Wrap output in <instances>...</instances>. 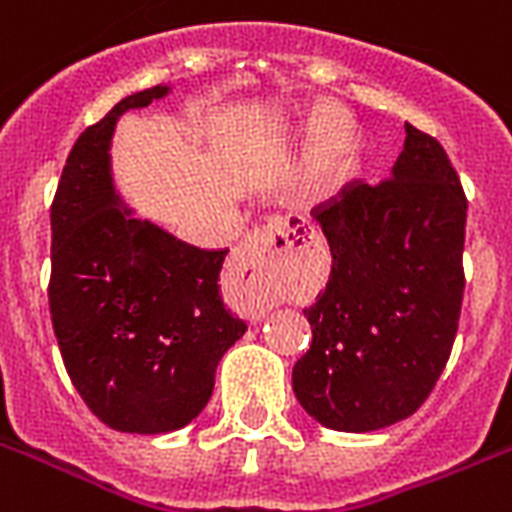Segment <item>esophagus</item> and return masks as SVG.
Instances as JSON below:
<instances>
[{
  "label": "esophagus",
  "instance_id": "esophagus-1",
  "mask_svg": "<svg viewBox=\"0 0 512 512\" xmlns=\"http://www.w3.org/2000/svg\"><path fill=\"white\" fill-rule=\"evenodd\" d=\"M289 249H294V236L292 226L284 220L257 228V231L244 236V242L236 249L231 270L244 289L247 313L260 315L265 310L270 292V273L281 260V255H286Z\"/></svg>",
  "mask_w": 512,
  "mask_h": 512
}]
</instances>
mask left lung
Segmentation results:
<instances>
[{"instance_id":"8db88e82","label":"left lung","mask_w":512,"mask_h":512,"mask_svg":"<svg viewBox=\"0 0 512 512\" xmlns=\"http://www.w3.org/2000/svg\"><path fill=\"white\" fill-rule=\"evenodd\" d=\"M405 134L392 178H355L310 210L334 263L305 307L313 344L292 386L299 405L336 431L413 415L458 334L468 199L442 144L410 123Z\"/></svg>"}]
</instances>
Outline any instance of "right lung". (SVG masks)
I'll return each mask as SVG.
<instances>
[{"instance_id": "right-lung-1", "label": "right lung", "mask_w": 512, "mask_h": 512, "mask_svg": "<svg viewBox=\"0 0 512 512\" xmlns=\"http://www.w3.org/2000/svg\"><path fill=\"white\" fill-rule=\"evenodd\" d=\"M165 91L131 94L86 128L52 199L47 292L62 363L91 413L128 434H165L197 418L220 357L247 331L220 299L228 249L186 244L115 205V120Z\"/></svg>"}]
</instances>
